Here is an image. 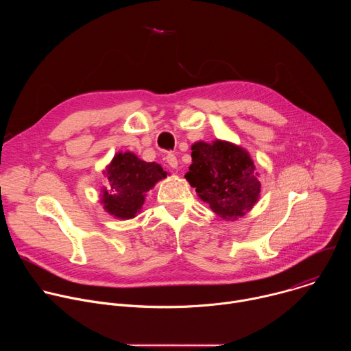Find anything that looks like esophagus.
<instances>
[{"label": "esophagus", "instance_id": "obj_1", "mask_svg": "<svg viewBox=\"0 0 351 351\" xmlns=\"http://www.w3.org/2000/svg\"><path fill=\"white\" fill-rule=\"evenodd\" d=\"M165 160H167V164H168L171 168H176V167H178V160H176V156H175V154H168Z\"/></svg>", "mask_w": 351, "mask_h": 351}]
</instances>
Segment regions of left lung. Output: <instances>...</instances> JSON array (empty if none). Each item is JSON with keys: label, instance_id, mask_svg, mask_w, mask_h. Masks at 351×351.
<instances>
[{"label": "left lung", "instance_id": "8db88e82", "mask_svg": "<svg viewBox=\"0 0 351 351\" xmlns=\"http://www.w3.org/2000/svg\"><path fill=\"white\" fill-rule=\"evenodd\" d=\"M191 157L184 178L217 215L236 219L257 203L261 184L254 162L243 148L219 140L198 141L191 145Z\"/></svg>", "mask_w": 351, "mask_h": 351}]
</instances>
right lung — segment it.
<instances>
[{
    "instance_id": "right-lung-1",
    "label": "right lung",
    "mask_w": 351,
    "mask_h": 351,
    "mask_svg": "<svg viewBox=\"0 0 351 351\" xmlns=\"http://www.w3.org/2000/svg\"><path fill=\"white\" fill-rule=\"evenodd\" d=\"M108 189L103 191L104 208L121 219L133 218L144 204V195L167 172L156 162L138 160L132 153L117 154L107 169Z\"/></svg>"
}]
</instances>
